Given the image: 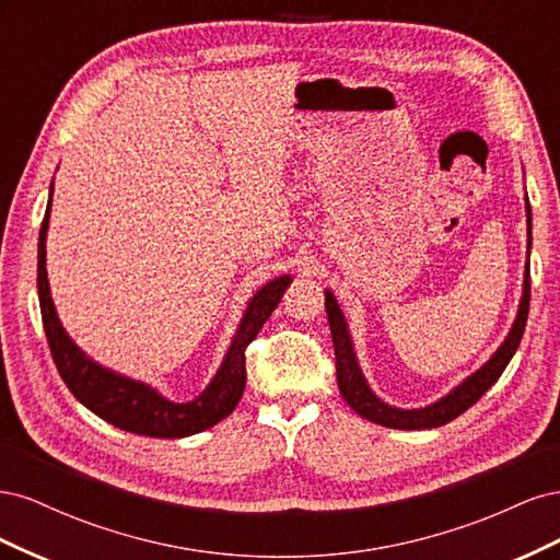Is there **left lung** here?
Wrapping results in <instances>:
<instances>
[{
  "label": "left lung",
  "instance_id": "obj_1",
  "mask_svg": "<svg viewBox=\"0 0 560 560\" xmlns=\"http://www.w3.org/2000/svg\"><path fill=\"white\" fill-rule=\"evenodd\" d=\"M525 224H528V261H525L523 270V294L518 301L516 319L504 336L500 348L490 354V360L467 376L463 383H457L448 395L436 399L428 406H420V409H399L383 401L374 389H371L366 376L362 374V366L358 362V352H354L352 338L346 315L338 306L336 296L325 290V308L327 319L331 329V341H334V354H336V381L338 389H341L343 399L352 411H358L362 418L376 422L383 428L393 430H430V428H442L453 418L465 413L471 404H477L481 395L488 393V387H493L495 381L502 376L506 364L512 362L514 352L521 343V336L525 331V322H528V308H530V243H533V212H530V200L525 194Z\"/></svg>",
  "mask_w": 560,
  "mask_h": 560
}]
</instances>
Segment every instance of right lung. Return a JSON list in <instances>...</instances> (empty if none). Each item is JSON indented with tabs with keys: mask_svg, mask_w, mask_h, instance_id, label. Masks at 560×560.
Wrapping results in <instances>:
<instances>
[{
	"mask_svg": "<svg viewBox=\"0 0 560 560\" xmlns=\"http://www.w3.org/2000/svg\"><path fill=\"white\" fill-rule=\"evenodd\" d=\"M50 202H54V182L48 189V206L39 231V261H37V290L44 331L48 338L50 354L58 366V374L70 387V393L109 425L142 436L179 439L191 436L224 420L238 406L245 389V348L257 338L264 322L278 308L292 276H280L266 282L247 303L233 341L219 364L217 374L202 393L191 401H173L163 397L156 387L142 381L118 374L93 358H89L65 331L58 317L56 303L50 299V284L46 273V233L50 219Z\"/></svg>",
	"mask_w": 560,
	"mask_h": 560,
	"instance_id": "1",
	"label": "right lung"
}]
</instances>
